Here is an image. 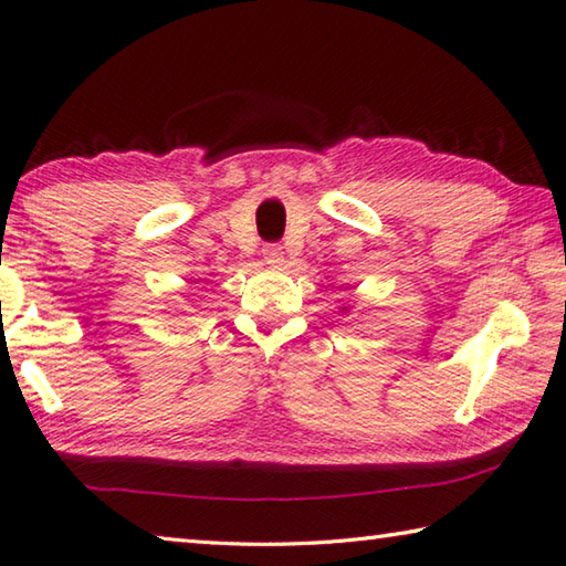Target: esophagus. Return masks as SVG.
Returning a JSON list of instances; mask_svg holds the SVG:
<instances>
[{
	"label": "esophagus",
	"instance_id": "obj_1",
	"mask_svg": "<svg viewBox=\"0 0 566 566\" xmlns=\"http://www.w3.org/2000/svg\"><path fill=\"white\" fill-rule=\"evenodd\" d=\"M262 256H264V264H269V266H282V262H284V251L280 244L264 247Z\"/></svg>",
	"mask_w": 566,
	"mask_h": 566
}]
</instances>
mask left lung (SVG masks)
Wrapping results in <instances>:
<instances>
[{"label":"left lung","mask_w":566,"mask_h":566,"mask_svg":"<svg viewBox=\"0 0 566 566\" xmlns=\"http://www.w3.org/2000/svg\"><path fill=\"white\" fill-rule=\"evenodd\" d=\"M343 310H345V307H343Z\"/></svg>","instance_id":"left-lung-1"}]
</instances>
